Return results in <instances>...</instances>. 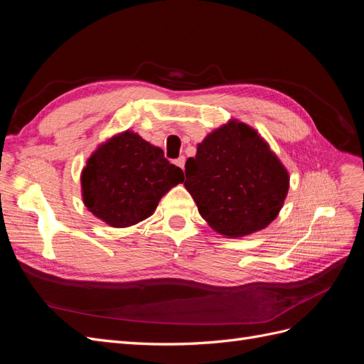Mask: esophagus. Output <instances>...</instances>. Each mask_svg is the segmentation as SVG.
<instances>
[{"label": "esophagus", "instance_id": "obj_1", "mask_svg": "<svg viewBox=\"0 0 364 364\" xmlns=\"http://www.w3.org/2000/svg\"><path fill=\"white\" fill-rule=\"evenodd\" d=\"M176 165H178V167H181L183 170V167H185V158L181 156V158L176 159Z\"/></svg>", "mask_w": 364, "mask_h": 364}]
</instances>
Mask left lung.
I'll return each mask as SVG.
<instances>
[{
	"instance_id": "1",
	"label": "left lung",
	"mask_w": 364,
	"mask_h": 364,
	"mask_svg": "<svg viewBox=\"0 0 364 364\" xmlns=\"http://www.w3.org/2000/svg\"><path fill=\"white\" fill-rule=\"evenodd\" d=\"M183 185L205 222L229 238L250 235L278 217L290 176L255 129L238 119L208 134L185 164Z\"/></svg>"
}]
</instances>
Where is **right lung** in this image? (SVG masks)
Wrapping results in <instances>:
<instances>
[{
  "label": "right lung",
  "instance_id": "obj_1",
  "mask_svg": "<svg viewBox=\"0 0 364 364\" xmlns=\"http://www.w3.org/2000/svg\"><path fill=\"white\" fill-rule=\"evenodd\" d=\"M183 182L179 167L132 130L106 139L80 174L87 211L112 228H129L150 217L162 197Z\"/></svg>",
  "mask_w": 364,
  "mask_h": 364
}]
</instances>
